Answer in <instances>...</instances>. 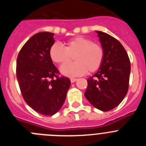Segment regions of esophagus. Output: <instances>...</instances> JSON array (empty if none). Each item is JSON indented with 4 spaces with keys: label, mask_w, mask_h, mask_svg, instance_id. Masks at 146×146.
I'll use <instances>...</instances> for the list:
<instances>
[{
    "label": "esophagus",
    "mask_w": 146,
    "mask_h": 146,
    "mask_svg": "<svg viewBox=\"0 0 146 146\" xmlns=\"http://www.w3.org/2000/svg\"><path fill=\"white\" fill-rule=\"evenodd\" d=\"M70 80H71V82H72V83H73V82H76V81L77 80V79H76V78H71Z\"/></svg>",
    "instance_id": "1"
}]
</instances>
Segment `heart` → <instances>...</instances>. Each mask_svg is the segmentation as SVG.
I'll return each mask as SVG.
<instances>
[{
	"mask_svg": "<svg viewBox=\"0 0 146 146\" xmlns=\"http://www.w3.org/2000/svg\"><path fill=\"white\" fill-rule=\"evenodd\" d=\"M50 56L52 61L60 65L69 63L73 56L76 62L63 66L60 72L68 77H77L87 71L98 70L104 59V50L101 45L92 42L90 38L77 36L68 41L64 47L54 44L50 49Z\"/></svg>",
	"mask_w": 146,
	"mask_h": 146,
	"instance_id": "1",
	"label": "heart"
}]
</instances>
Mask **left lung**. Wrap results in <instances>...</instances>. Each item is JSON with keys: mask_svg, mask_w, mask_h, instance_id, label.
Here are the masks:
<instances>
[{"mask_svg": "<svg viewBox=\"0 0 146 146\" xmlns=\"http://www.w3.org/2000/svg\"><path fill=\"white\" fill-rule=\"evenodd\" d=\"M96 32L104 59L97 72L88 79L85 96L93 106L106 112L118 106L127 94L131 64L119 41L102 31Z\"/></svg>", "mask_w": 146, "mask_h": 146, "instance_id": "obj_1", "label": "left lung"}]
</instances>
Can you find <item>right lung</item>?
Returning <instances> with one entry per match:
<instances>
[{"label": "right lung", "mask_w": 146, "mask_h": 146, "mask_svg": "<svg viewBox=\"0 0 146 146\" xmlns=\"http://www.w3.org/2000/svg\"><path fill=\"white\" fill-rule=\"evenodd\" d=\"M54 33L39 32L23 45L17 59V78L22 95L35 111L52 115L61 108L71 81L58 77L59 72L50 56Z\"/></svg>", "instance_id": "1"}]
</instances>
